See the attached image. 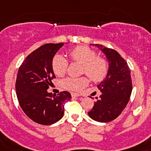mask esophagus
Returning <instances> with one entry per match:
<instances>
[{"label":"esophagus","mask_w":151,"mask_h":151,"mask_svg":"<svg viewBox=\"0 0 151 151\" xmlns=\"http://www.w3.org/2000/svg\"><path fill=\"white\" fill-rule=\"evenodd\" d=\"M71 95L73 97H78V96H80V94L79 93H71Z\"/></svg>","instance_id":"esophagus-1"}]
</instances>
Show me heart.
Wrapping results in <instances>:
<instances>
[{
    "label": "heart",
    "mask_w": 151,
    "mask_h": 151,
    "mask_svg": "<svg viewBox=\"0 0 151 151\" xmlns=\"http://www.w3.org/2000/svg\"><path fill=\"white\" fill-rule=\"evenodd\" d=\"M71 58L83 65V73L94 82H99L106 78L109 64L105 58L97 57V53L87 46H78L69 52ZM68 68V61L62 55H56L52 60V69L55 74L62 76ZM62 86L70 91H79L86 86L89 80L86 77H67L62 81Z\"/></svg>",
    "instance_id": "b5f03b06"
}]
</instances>
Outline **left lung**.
Masks as SVG:
<instances>
[{
	"label": "left lung",
	"instance_id": "1",
	"mask_svg": "<svg viewBox=\"0 0 151 151\" xmlns=\"http://www.w3.org/2000/svg\"><path fill=\"white\" fill-rule=\"evenodd\" d=\"M95 46L106 55L109 71L106 78L97 86L101 96L88 112L89 117L97 122L106 123L117 118L127 105L132 93L130 70L127 63L116 51L102 45Z\"/></svg>",
	"mask_w": 151,
	"mask_h": 151
}]
</instances>
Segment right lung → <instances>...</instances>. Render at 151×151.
<instances>
[{
	"label": "right lung",
	"mask_w": 151,
	"mask_h": 151,
	"mask_svg": "<svg viewBox=\"0 0 151 151\" xmlns=\"http://www.w3.org/2000/svg\"><path fill=\"white\" fill-rule=\"evenodd\" d=\"M64 43L45 44L32 52L22 62L16 80V93L26 115L34 122L51 125L64 115L65 100L72 99L67 91L56 96L47 89L55 78L52 60Z\"/></svg>",
	"instance_id": "1"
}]
</instances>
